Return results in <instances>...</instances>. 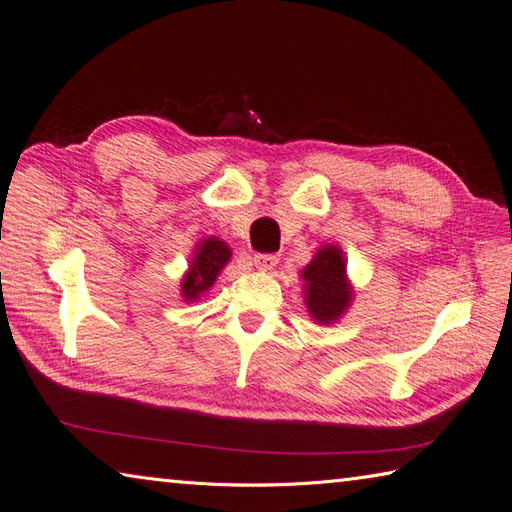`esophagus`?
<instances>
[{"mask_svg": "<svg viewBox=\"0 0 512 512\" xmlns=\"http://www.w3.org/2000/svg\"><path fill=\"white\" fill-rule=\"evenodd\" d=\"M277 260H280V258H277L275 254H256L254 256V265L260 271H269V269H273L277 265Z\"/></svg>", "mask_w": 512, "mask_h": 512, "instance_id": "1", "label": "esophagus"}]
</instances>
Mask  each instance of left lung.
I'll return each instance as SVG.
<instances>
[{
	"label": "left lung",
	"instance_id": "obj_1",
	"mask_svg": "<svg viewBox=\"0 0 512 512\" xmlns=\"http://www.w3.org/2000/svg\"><path fill=\"white\" fill-rule=\"evenodd\" d=\"M303 299L309 316L318 324H335L354 299V288L346 273L344 250L324 243L312 262L301 271Z\"/></svg>",
	"mask_w": 512,
	"mask_h": 512
}]
</instances>
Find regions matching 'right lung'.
<instances>
[{
    "label": "right lung",
    "mask_w": 512,
    "mask_h": 512,
    "mask_svg": "<svg viewBox=\"0 0 512 512\" xmlns=\"http://www.w3.org/2000/svg\"><path fill=\"white\" fill-rule=\"evenodd\" d=\"M230 247L220 237H207L194 245L190 267L181 277V297L185 303L198 301L215 284L230 262Z\"/></svg>",
    "instance_id": "right-lung-1"
}]
</instances>
